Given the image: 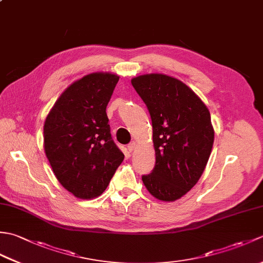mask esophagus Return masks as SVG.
Instances as JSON below:
<instances>
[{"instance_id": "34e87169", "label": "esophagus", "mask_w": 263, "mask_h": 263, "mask_svg": "<svg viewBox=\"0 0 263 263\" xmlns=\"http://www.w3.org/2000/svg\"><path fill=\"white\" fill-rule=\"evenodd\" d=\"M136 146H137V142L136 141H132L131 143L127 144V150L131 153V152H133V150H135Z\"/></svg>"}]
</instances>
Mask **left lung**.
Listing matches in <instances>:
<instances>
[{
	"label": "left lung",
	"instance_id": "left-lung-1",
	"mask_svg": "<svg viewBox=\"0 0 263 263\" xmlns=\"http://www.w3.org/2000/svg\"><path fill=\"white\" fill-rule=\"evenodd\" d=\"M131 83L153 122L156 165L142 182L156 199L173 202L197 184L208 163L215 139L210 111L191 88L174 77L142 74Z\"/></svg>",
	"mask_w": 263,
	"mask_h": 263
}]
</instances>
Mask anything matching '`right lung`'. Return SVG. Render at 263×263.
<instances>
[{"label":"right lung","mask_w":263,"mask_h":263,"mask_svg":"<svg viewBox=\"0 0 263 263\" xmlns=\"http://www.w3.org/2000/svg\"><path fill=\"white\" fill-rule=\"evenodd\" d=\"M120 77L93 72L61 93L44 123V149L54 175L76 198L99 197L124 155L111 140L107 106Z\"/></svg>","instance_id":"right-lung-1"}]
</instances>
